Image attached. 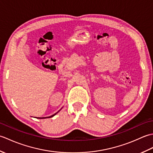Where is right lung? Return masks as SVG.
I'll use <instances>...</instances> for the list:
<instances>
[{
  "label": "right lung",
  "instance_id": "1",
  "mask_svg": "<svg viewBox=\"0 0 153 153\" xmlns=\"http://www.w3.org/2000/svg\"><path fill=\"white\" fill-rule=\"evenodd\" d=\"M61 109H62V108H61ZM61 109H60V110H61ZM60 110H59V111H60ZM59 111H58L56 113H55L54 114L52 115V116H48V117H42V118H51V117H53V116H54V115H56V114H57L58 112H59Z\"/></svg>",
  "mask_w": 153,
  "mask_h": 153
}]
</instances>
